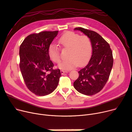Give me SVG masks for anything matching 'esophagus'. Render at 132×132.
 <instances>
[{
	"label": "esophagus",
	"mask_w": 132,
	"mask_h": 132,
	"mask_svg": "<svg viewBox=\"0 0 132 132\" xmlns=\"http://www.w3.org/2000/svg\"><path fill=\"white\" fill-rule=\"evenodd\" d=\"M60 72H61V74H64V73H67V71H64V70H61L60 71Z\"/></svg>",
	"instance_id": "esophagus-1"
}]
</instances>
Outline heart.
<instances>
[{"mask_svg":"<svg viewBox=\"0 0 132 132\" xmlns=\"http://www.w3.org/2000/svg\"><path fill=\"white\" fill-rule=\"evenodd\" d=\"M58 43L63 47L69 49L68 59L60 62L59 67L68 70L77 65H82L89 59L92 52V45L90 39L86 36H80L73 32H67L60 37ZM48 54L50 59L55 63L60 61L59 48L54 44L50 46Z\"/></svg>","mask_w":132,"mask_h":132,"instance_id":"1","label":"heart"}]
</instances>
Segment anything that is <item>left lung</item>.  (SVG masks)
Here are the masks:
<instances>
[{"label":"left lung","mask_w":132,"mask_h":132,"mask_svg":"<svg viewBox=\"0 0 132 132\" xmlns=\"http://www.w3.org/2000/svg\"><path fill=\"white\" fill-rule=\"evenodd\" d=\"M74 30L83 32L90 39L92 54L88 64L78 72L79 76L73 86L79 93L93 95L104 88L108 80L113 65L112 51L109 44L96 32L82 27Z\"/></svg>","instance_id":"left-lung-1"}]
</instances>
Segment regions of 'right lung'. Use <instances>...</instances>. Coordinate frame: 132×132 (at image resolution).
<instances>
[{"label":"right lung","mask_w":132,"mask_h":132,"mask_svg":"<svg viewBox=\"0 0 132 132\" xmlns=\"http://www.w3.org/2000/svg\"><path fill=\"white\" fill-rule=\"evenodd\" d=\"M58 31H43L28 36L19 48L20 69L27 87L39 96L48 95L58 86L61 73L53 70L48 50Z\"/></svg>","instance_id":"obj_1"}]
</instances>
